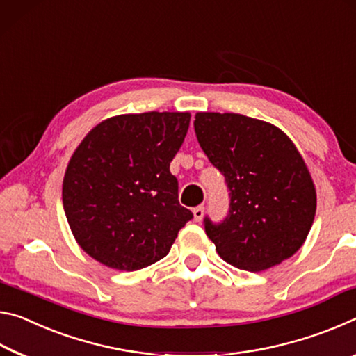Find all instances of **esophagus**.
Wrapping results in <instances>:
<instances>
[{
    "mask_svg": "<svg viewBox=\"0 0 356 356\" xmlns=\"http://www.w3.org/2000/svg\"><path fill=\"white\" fill-rule=\"evenodd\" d=\"M203 211H205V208H203V207H197V208L192 209V213H194V219L197 220V222H200V220H202Z\"/></svg>",
    "mask_w": 356,
    "mask_h": 356,
    "instance_id": "obj_1",
    "label": "esophagus"
}]
</instances>
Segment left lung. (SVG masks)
Returning <instances> with one entry per match:
<instances>
[{
	"label": "left lung",
	"mask_w": 356,
	"mask_h": 356,
	"mask_svg": "<svg viewBox=\"0 0 356 356\" xmlns=\"http://www.w3.org/2000/svg\"><path fill=\"white\" fill-rule=\"evenodd\" d=\"M194 129L230 192L225 219H203L219 257L254 273L292 257L317 207L311 173L292 140L276 126L238 113L200 112Z\"/></svg>",
	"instance_id": "1"
}]
</instances>
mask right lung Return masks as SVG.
I'll return each mask as SVG.
<instances>
[{
    "mask_svg": "<svg viewBox=\"0 0 356 356\" xmlns=\"http://www.w3.org/2000/svg\"><path fill=\"white\" fill-rule=\"evenodd\" d=\"M186 112L118 115L72 154L63 207L80 248L102 265L136 271L164 259L192 213L178 202L170 162L189 129Z\"/></svg>",
    "mask_w": 356,
    "mask_h": 356,
    "instance_id": "add662e5",
    "label": "right lung"
}]
</instances>
